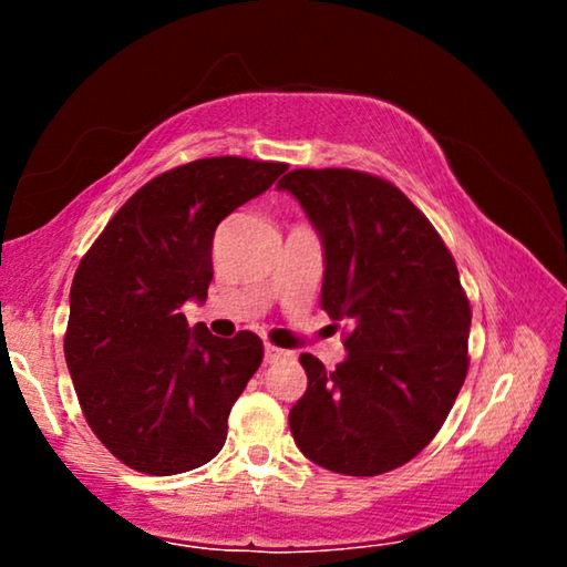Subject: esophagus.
<instances>
[{"label": "esophagus", "mask_w": 567, "mask_h": 567, "mask_svg": "<svg viewBox=\"0 0 567 567\" xmlns=\"http://www.w3.org/2000/svg\"><path fill=\"white\" fill-rule=\"evenodd\" d=\"M290 350H282V348H277V344H270L267 342L265 344V362H277V360H285V358H290Z\"/></svg>", "instance_id": "34e87169"}]
</instances>
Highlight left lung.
<instances>
[{
	"label": "left lung",
	"mask_w": 567,
	"mask_h": 567,
	"mask_svg": "<svg viewBox=\"0 0 567 567\" xmlns=\"http://www.w3.org/2000/svg\"><path fill=\"white\" fill-rule=\"evenodd\" d=\"M324 245L320 307L348 320V360L310 352L290 430L305 457L340 475L390 473L430 445L467 375L470 302L430 219L392 185L358 169H292Z\"/></svg>",
	"instance_id": "1"
}]
</instances>
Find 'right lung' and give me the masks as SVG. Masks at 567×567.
Masks as SVG:
<instances>
[{
    "label": "right lung",
    "instance_id": "obj_1",
    "mask_svg": "<svg viewBox=\"0 0 567 567\" xmlns=\"http://www.w3.org/2000/svg\"><path fill=\"white\" fill-rule=\"evenodd\" d=\"M285 162L205 157L140 187L82 257L70 292L64 358L92 433L124 465L177 475L213 460L227 417L262 362L243 330H189L187 300L213 282L223 219L272 185Z\"/></svg>",
    "mask_w": 567,
    "mask_h": 567
}]
</instances>
